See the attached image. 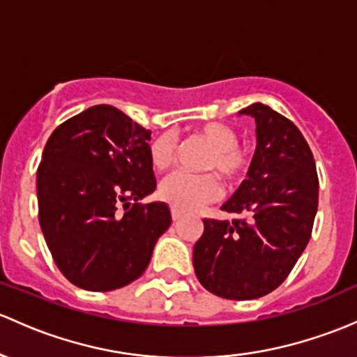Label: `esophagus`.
I'll list each match as a JSON object with an SVG mask.
<instances>
[{"label": "esophagus", "mask_w": 357, "mask_h": 357, "mask_svg": "<svg viewBox=\"0 0 357 357\" xmlns=\"http://www.w3.org/2000/svg\"><path fill=\"white\" fill-rule=\"evenodd\" d=\"M171 217H172V220H174V222H178V220L181 219V217H183V213L179 212V210L172 208V210H171Z\"/></svg>", "instance_id": "esophagus-1"}]
</instances>
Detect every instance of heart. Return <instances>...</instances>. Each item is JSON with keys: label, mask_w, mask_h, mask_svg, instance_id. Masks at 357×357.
Returning a JSON list of instances; mask_svg holds the SVG:
<instances>
[{"label": "heart", "mask_w": 357, "mask_h": 357, "mask_svg": "<svg viewBox=\"0 0 357 357\" xmlns=\"http://www.w3.org/2000/svg\"><path fill=\"white\" fill-rule=\"evenodd\" d=\"M193 137L210 147L204 169L219 172L229 190L238 188L245 181L253 160L251 150L238 144V131L226 123L210 121L197 126ZM176 145L178 142L172 133L166 131L159 135L149 147V159L152 167L157 171H166L171 167ZM219 195L220 185L212 174L174 172L167 176L159 186L160 200L179 212H193L215 202Z\"/></svg>", "instance_id": "obj_1"}]
</instances>
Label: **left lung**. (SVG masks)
<instances>
[{
  "mask_svg": "<svg viewBox=\"0 0 357 357\" xmlns=\"http://www.w3.org/2000/svg\"><path fill=\"white\" fill-rule=\"evenodd\" d=\"M241 114L257 121V150L248 179L222 210L229 220L204 219L195 243L197 279L226 299H257L277 289L305 251L318 208L313 153L298 126L265 104Z\"/></svg>",
  "mask_w": 357,
  "mask_h": 357,
  "instance_id": "1",
  "label": "left lung"
}]
</instances>
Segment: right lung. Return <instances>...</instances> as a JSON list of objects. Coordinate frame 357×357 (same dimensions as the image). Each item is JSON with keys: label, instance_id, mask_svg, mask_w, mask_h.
<instances>
[{"label": "right lung", "instance_id": "add662e5", "mask_svg": "<svg viewBox=\"0 0 357 357\" xmlns=\"http://www.w3.org/2000/svg\"><path fill=\"white\" fill-rule=\"evenodd\" d=\"M150 131L99 104L51 133L37 167L39 224L59 272L77 287L114 291L137 280L171 226L155 190Z\"/></svg>", "mask_w": 357, "mask_h": 357}]
</instances>
